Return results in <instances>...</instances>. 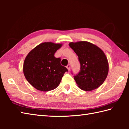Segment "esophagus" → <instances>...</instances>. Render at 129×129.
<instances>
[{"label":"esophagus","mask_w":129,"mask_h":129,"mask_svg":"<svg viewBox=\"0 0 129 129\" xmlns=\"http://www.w3.org/2000/svg\"><path fill=\"white\" fill-rule=\"evenodd\" d=\"M67 69H68V70H70V64H68L67 66Z\"/></svg>","instance_id":"34e87169"}]
</instances>
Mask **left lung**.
Returning a JSON list of instances; mask_svg holds the SVG:
<instances>
[{"label": "left lung", "mask_w": 129, "mask_h": 129, "mask_svg": "<svg viewBox=\"0 0 129 129\" xmlns=\"http://www.w3.org/2000/svg\"><path fill=\"white\" fill-rule=\"evenodd\" d=\"M70 47L78 56L80 70L74 76L79 88L91 91L103 84L108 76L109 63L104 51L93 44L86 41L70 42Z\"/></svg>", "instance_id": "1"}]
</instances>
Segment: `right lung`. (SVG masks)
Returning <instances> with one entry per match:
<instances>
[{"label":"right lung","instance_id":"add662e5","mask_svg":"<svg viewBox=\"0 0 129 129\" xmlns=\"http://www.w3.org/2000/svg\"><path fill=\"white\" fill-rule=\"evenodd\" d=\"M62 44L45 42L29 52L23 64V73L30 84L38 90L48 91L59 86L68 69L54 56Z\"/></svg>","mask_w":129,"mask_h":129}]
</instances>
